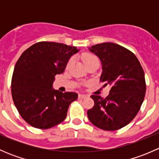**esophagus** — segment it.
Listing matches in <instances>:
<instances>
[{
	"mask_svg": "<svg viewBox=\"0 0 159 159\" xmlns=\"http://www.w3.org/2000/svg\"><path fill=\"white\" fill-rule=\"evenodd\" d=\"M88 97H89V95H87V94H79V98H88Z\"/></svg>",
	"mask_w": 159,
	"mask_h": 159,
	"instance_id": "34e87169",
	"label": "esophagus"
}]
</instances>
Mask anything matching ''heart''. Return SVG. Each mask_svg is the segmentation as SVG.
I'll list each match as a JSON object with an SVG mask.
<instances>
[{
    "mask_svg": "<svg viewBox=\"0 0 159 159\" xmlns=\"http://www.w3.org/2000/svg\"><path fill=\"white\" fill-rule=\"evenodd\" d=\"M82 59H83V61H84V63L86 64V63H88V62L94 60V59H97V58H96L94 56L91 55V54H84V55L82 56ZM69 63H70V62H69Z\"/></svg>",
    "mask_w": 159,
    "mask_h": 159,
    "instance_id": "obj_1",
    "label": "heart"
}]
</instances>
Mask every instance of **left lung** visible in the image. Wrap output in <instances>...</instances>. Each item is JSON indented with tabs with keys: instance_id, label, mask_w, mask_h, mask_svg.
<instances>
[{
	"instance_id": "1",
	"label": "left lung",
	"mask_w": 159,
	"mask_h": 159,
	"mask_svg": "<svg viewBox=\"0 0 159 159\" xmlns=\"http://www.w3.org/2000/svg\"><path fill=\"white\" fill-rule=\"evenodd\" d=\"M89 50L101 61L100 81L110 87L105 98L91 95L94 105L88 111L90 121L105 131H115L129 124L145 98V73L136 56L125 48L111 42L91 46Z\"/></svg>"
}]
</instances>
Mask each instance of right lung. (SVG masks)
<instances>
[{
    "label": "right lung",
    "instance_id": "1",
    "mask_svg": "<svg viewBox=\"0 0 159 159\" xmlns=\"http://www.w3.org/2000/svg\"><path fill=\"white\" fill-rule=\"evenodd\" d=\"M79 51L61 43L42 41L20 55L13 72L11 93L16 108L27 123L48 129L65 119L68 107L78 95L54 89L53 83Z\"/></svg>",
    "mask_w": 159,
    "mask_h": 159
}]
</instances>
